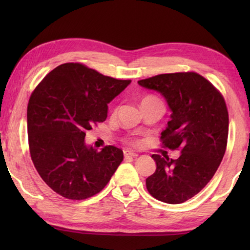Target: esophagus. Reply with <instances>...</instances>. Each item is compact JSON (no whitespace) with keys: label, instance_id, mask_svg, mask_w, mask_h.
<instances>
[{"label":"esophagus","instance_id":"esophagus-1","mask_svg":"<svg viewBox=\"0 0 250 250\" xmlns=\"http://www.w3.org/2000/svg\"><path fill=\"white\" fill-rule=\"evenodd\" d=\"M137 156H138V154L134 153V152H132V151H129V150L125 151V159L126 158H137Z\"/></svg>","mask_w":250,"mask_h":250}]
</instances>
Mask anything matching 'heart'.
Returning a JSON list of instances; mask_svg holds the SVG:
<instances>
[{"label": "heart", "mask_w": 250, "mask_h": 250, "mask_svg": "<svg viewBox=\"0 0 250 250\" xmlns=\"http://www.w3.org/2000/svg\"><path fill=\"white\" fill-rule=\"evenodd\" d=\"M146 99H154V98H151V97H147V98H146Z\"/></svg>", "instance_id": "1"}]
</instances>
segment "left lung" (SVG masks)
I'll return each instance as SVG.
<instances>
[{"mask_svg":"<svg viewBox=\"0 0 250 250\" xmlns=\"http://www.w3.org/2000/svg\"><path fill=\"white\" fill-rule=\"evenodd\" d=\"M138 83L164 97L172 115L161 140L168 149L181 150L176 160L152 155L156 170L146 179V188L156 200L181 204L205 188L225 154V100L208 80L196 73L162 74Z\"/></svg>","mask_w":250,"mask_h":250,"instance_id":"1","label":"left lung"}]
</instances>
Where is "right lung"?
<instances>
[{"label": "right lung", "instance_id": "1", "mask_svg": "<svg viewBox=\"0 0 250 250\" xmlns=\"http://www.w3.org/2000/svg\"><path fill=\"white\" fill-rule=\"evenodd\" d=\"M131 80L104 76L78 62L56 67L36 87L27 105L31 158L42 179L69 200L99 193L124 160L113 146L97 151L86 131L107 118L108 104Z\"/></svg>", "mask_w": 250, "mask_h": 250}]
</instances>
